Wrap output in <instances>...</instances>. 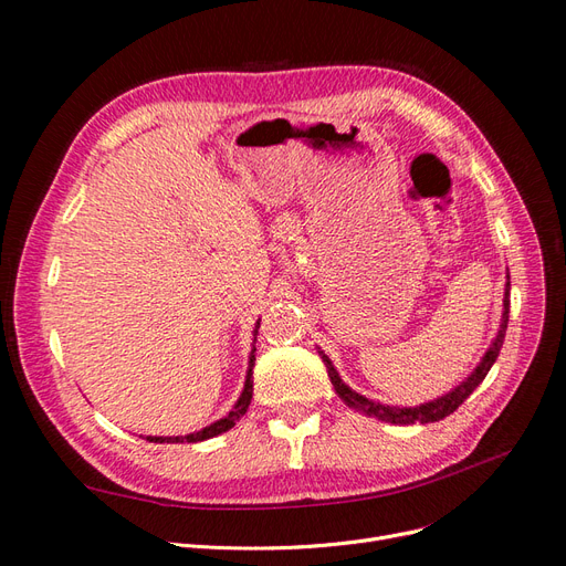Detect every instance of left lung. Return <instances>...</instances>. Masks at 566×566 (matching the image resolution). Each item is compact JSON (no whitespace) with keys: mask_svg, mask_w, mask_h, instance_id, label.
I'll return each instance as SVG.
<instances>
[{"mask_svg":"<svg viewBox=\"0 0 566 566\" xmlns=\"http://www.w3.org/2000/svg\"><path fill=\"white\" fill-rule=\"evenodd\" d=\"M505 279L507 281H505V295H503L501 328H499V333H495V337L491 339V345L484 352V356L479 358L476 368L460 385H455L451 391L441 394V397H437L432 401H424L420 406H389V403L373 401V399H366L364 394L354 391L349 385H345V380L339 378V373L333 366L331 358L325 356V352H321V347H318V356L323 358L325 370H328V378H331V382H333V387L337 391V397L345 401L349 408L358 410V413H366L368 418H378V420L391 422V424H416V422L427 424V422H439V420H443L447 416H451L453 410L462 401H465L479 385H482V380L489 375L491 366L495 364V358H499V354H501L505 331H507V318H510V276H505Z\"/></svg>","mask_w":566,"mask_h":566,"instance_id":"obj_1","label":"left lung"}]
</instances>
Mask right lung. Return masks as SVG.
I'll return each instance as SVG.
<instances>
[{"instance_id": "1", "label": "right lung", "mask_w": 566, "mask_h": 566, "mask_svg": "<svg viewBox=\"0 0 566 566\" xmlns=\"http://www.w3.org/2000/svg\"><path fill=\"white\" fill-rule=\"evenodd\" d=\"M256 328H260V321L254 323V331H252V352H250V361H248V375H245V387L241 391V397H238V401L233 403V408L229 410V413L224 418H219L217 422L202 427V430L193 432V434H186V437H146V441H153V443H196V441H205V439H212V437H219L229 432L231 427L241 420L245 416V410L252 401V368H254V342H256Z\"/></svg>"}]
</instances>
